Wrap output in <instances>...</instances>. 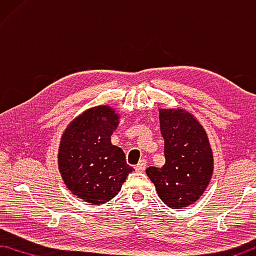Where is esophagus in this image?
Listing matches in <instances>:
<instances>
[{"label":"esophagus","instance_id":"esophagus-1","mask_svg":"<svg viewBox=\"0 0 256 256\" xmlns=\"http://www.w3.org/2000/svg\"><path fill=\"white\" fill-rule=\"evenodd\" d=\"M145 168H146V160H140V163H138L135 166V170L137 172H144Z\"/></svg>","mask_w":256,"mask_h":256}]
</instances>
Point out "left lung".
Instances as JSON below:
<instances>
[{
    "label": "left lung",
    "mask_w": 256,
    "mask_h": 256,
    "mask_svg": "<svg viewBox=\"0 0 256 256\" xmlns=\"http://www.w3.org/2000/svg\"><path fill=\"white\" fill-rule=\"evenodd\" d=\"M160 134L164 138L165 164L150 166L147 176L160 199L173 209L198 200L212 176L214 158L207 132L190 112L160 109Z\"/></svg>",
    "instance_id": "1"
}]
</instances>
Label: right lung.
Here are the masks:
<instances>
[{"mask_svg": "<svg viewBox=\"0 0 256 256\" xmlns=\"http://www.w3.org/2000/svg\"><path fill=\"white\" fill-rule=\"evenodd\" d=\"M119 114L109 106L83 112L62 134L58 150V168L68 190L93 206L118 194L128 174L134 171L126 155L111 144Z\"/></svg>", "mask_w": 256, "mask_h": 256, "instance_id": "1", "label": "right lung"}]
</instances>
